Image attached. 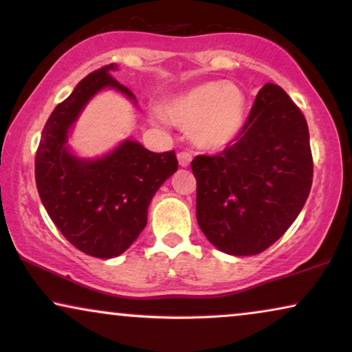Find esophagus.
<instances>
[{"label":"esophagus","mask_w":352,"mask_h":352,"mask_svg":"<svg viewBox=\"0 0 352 352\" xmlns=\"http://www.w3.org/2000/svg\"><path fill=\"white\" fill-rule=\"evenodd\" d=\"M177 157H179V164L182 167H188L190 162H191V154L186 153V151H182V153L177 154Z\"/></svg>","instance_id":"34e87169"}]
</instances>
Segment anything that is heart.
Segmentation results:
<instances>
[{
  "instance_id": "b5f03b06",
  "label": "heart",
  "mask_w": 352,
  "mask_h": 352,
  "mask_svg": "<svg viewBox=\"0 0 352 352\" xmlns=\"http://www.w3.org/2000/svg\"><path fill=\"white\" fill-rule=\"evenodd\" d=\"M245 96L226 81H209L172 97L164 113L173 124L190 130L198 148L224 149L240 135L245 123Z\"/></svg>"
}]
</instances>
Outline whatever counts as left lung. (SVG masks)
I'll return each instance as SVG.
<instances>
[{"mask_svg": "<svg viewBox=\"0 0 352 352\" xmlns=\"http://www.w3.org/2000/svg\"><path fill=\"white\" fill-rule=\"evenodd\" d=\"M197 221L206 239L235 256L273 245L304 208L314 177L304 113L265 84L240 135L216 155L191 161Z\"/></svg>", "mask_w": 352, "mask_h": 352, "instance_id": "1", "label": "left lung"}]
</instances>
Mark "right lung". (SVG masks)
<instances>
[{"label": "right lung", "instance_id": "obj_1", "mask_svg": "<svg viewBox=\"0 0 352 352\" xmlns=\"http://www.w3.org/2000/svg\"><path fill=\"white\" fill-rule=\"evenodd\" d=\"M113 69L110 63L92 71L55 107L35 155V184L50 219L71 245L97 258L122 255L135 242L155 191L179 168L175 151L151 153L131 140L96 161L69 153L68 133L96 92L113 87L135 100Z\"/></svg>", "mask_w": 352, "mask_h": 352}]
</instances>
